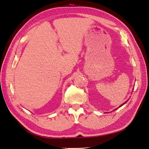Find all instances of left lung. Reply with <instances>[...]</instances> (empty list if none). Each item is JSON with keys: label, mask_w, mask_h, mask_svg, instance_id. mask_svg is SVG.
<instances>
[{"label": "left lung", "mask_w": 149, "mask_h": 149, "mask_svg": "<svg viewBox=\"0 0 149 149\" xmlns=\"http://www.w3.org/2000/svg\"><path fill=\"white\" fill-rule=\"evenodd\" d=\"M127 101H128V100H127ZM127 101H125V102H124V103H123V104H121V105H120V107H122V105H124V104H125V103H126V102H127Z\"/></svg>", "instance_id": "1"}]
</instances>
